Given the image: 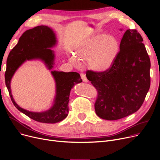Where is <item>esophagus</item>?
<instances>
[{
	"instance_id": "obj_1",
	"label": "esophagus",
	"mask_w": 160,
	"mask_h": 160,
	"mask_svg": "<svg viewBox=\"0 0 160 160\" xmlns=\"http://www.w3.org/2000/svg\"><path fill=\"white\" fill-rule=\"evenodd\" d=\"M80 76H81V78H82L83 82H88V79H87V78H86V74H83V73H81V74H80Z\"/></svg>"
}]
</instances>
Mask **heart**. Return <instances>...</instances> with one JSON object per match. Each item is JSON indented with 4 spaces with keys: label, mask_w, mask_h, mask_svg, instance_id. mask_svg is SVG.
Returning <instances> with one entry per match:
<instances>
[{
    "label": "heart",
    "mask_w": 160,
    "mask_h": 160,
    "mask_svg": "<svg viewBox=\"0 0 160 160\" xmlns=\"http://www.w3.org/2000/svg\"><path fill=\"white\" fill-rule=\"evenodd\" d=\"M120 51V42L116 36L98 34L85 41L75 51L77 57L88 61L91 69L103 72L108 71L113 66ZM71 57L70 61L76 66L80 61Z\"/></svg>",
    "instance_id": "heart-1"
}]
</instances>
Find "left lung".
<instances>
[{"label": "left lung", "instance_id": "1", "mask_svg": "<svg viewBox=\"0 0 160 160\" xmlns=\"http://www.w3.org/2000/svg\"><path fill=\"white\" fill-rule=\"evenodd\" d=\"M143 41L136 29H127L111 68L103 72H86L87 78L98 91L94 108L100 118L119 120L142 105L151 85V61Z\"/></svg>", "mask_w": 160, "mask_h": 160}]
</instances>
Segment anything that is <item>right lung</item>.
<instances>
[{
	"instance_id": "1",
	"label": "right lung",
	"mask_w": 160,
	"mask_h": 160,
	"mask_svg": "<svg viewBox=\"0 0 160 160\" xmlns=\"http://www.w3.org/2000/svg\"><path fill=\"white\" fill-rule=\"evenodd\" d=\"M56 39L54 32L46 26H38L27 30L10 51L7 59L5 82L13 103L18 111L41 123H55L66 118L69 112L70 91L74 84L82 82L80 74L76 72L51 71L56 82L54 104L49 110L41 112H31L19 107L13 98L10 83L15 71L26 60L40 59L51 69L54 65L55 55L50 48L57 44Z\"/></svg>"
}]
</instances>
